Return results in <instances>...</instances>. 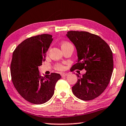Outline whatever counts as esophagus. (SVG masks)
Listing matches in <instances>:
<instances>
[{"instance_id": "1", "label": "esophagus", "mask_w": 126, "mask_h": 126, "mask_svg": "<svg viewBox=\"0 0 126 126\" xmlns=\"http://www.w3.org/2000/svg\"><path fill=\"white\" fill-rule=\"evenodd\" d=\"M68 76V74L67 73H63L61 74V76L62 77H65L67 76Z\"/></svg>"}]
</instances>
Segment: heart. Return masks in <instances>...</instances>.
Masks as SVG:
<instances>
[{
	"instance_id": "obj_1",
	"label": "heart",
	"mask_w": 126,
	"mask_h": 126,
	"mask_svg": "<svg viewBox=\"0 0 126 126\" xmlns=\"http://www.w3.org/2000/svg\"><path fill=\"white\" fill-rule=\"evenodd\" d=\"M61 47L62 49L63 50L64 49L69 47H73V46L71 43H70L69 42H63L61 43ZM54 69L56 70V71H62L64 69V65L62 64L57 63L54 66Z\"/></svg>"
}]
</instances>
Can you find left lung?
<instances>
[{"label":"left lung","instance_id":"8db88e82","mask_svg":"<svg viewBox=\"0 0 126 126\" xmlns=\"http://www.w3.org/2000/svg\"><path fill=\"white\" fill-rule=\"evenodd\" d=\"M67 36L77 50V63L73 71L84 69L86 73L78 77L72 87L78 98L90 101L98 97L110 82L113 69L112 52L108 44L94 34L83 31H69Z\"/></svg>","mask_w":126,"mask_h":126}]
</instances>
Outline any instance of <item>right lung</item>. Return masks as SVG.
I'll use <instances>...</instances> for the list:
<instances>
[{
  "mask_svg": "<svg viewBox=\"0 0 126 126\" xmlns=\"http://www.w3.org/2000/svg\"><path fill=\"white\" fill-rule=\"evenodd\" d=\"M52 40V35L47 34L30 37L19 44L13 53L12 82L19 94L30 103L40 104L48 101L61 78L60 74L55 73L42 77L38 70L46 60Z\"/></svg>",
  "mask_w": 126,
  "mask_h": 126,
  "instance_id": "1",
  "label": "right lung"
}]
</instances>
